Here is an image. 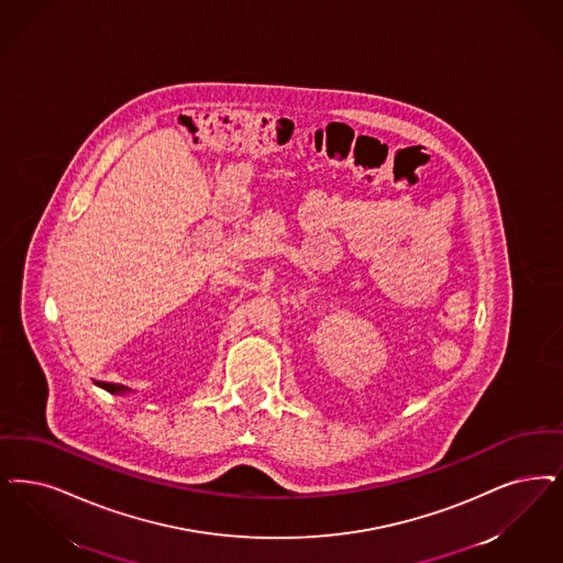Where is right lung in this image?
Listing matches in <instances>:
<instances>
[{
    "label": "right lung",
    "mask_w": 563,
    "mask_h": 563,
    "mask_svg": "<svg viewBox=\"0 0 563 563\" xmlns=\"http://www.w3.org/2000/svg\"><path fill=\"white\" fill-rule=\"evenodd\" d=\"M98 385L104 387V389L111 391V394H119V391H125V389H128V387H123V385H119V383L98 382Z\"/></svg>",
    "instance_id": "obj_1"
}]
</instances>
